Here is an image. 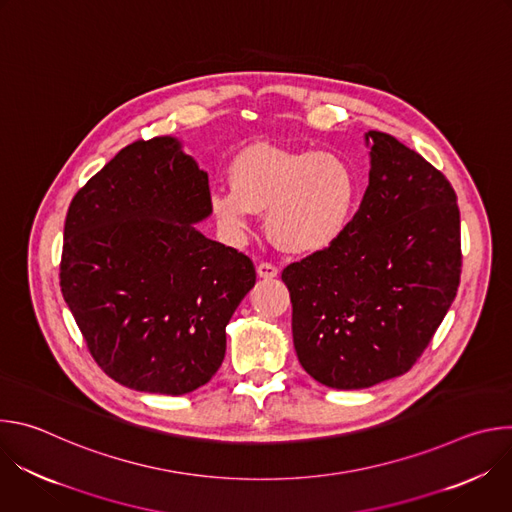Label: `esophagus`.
<instances>
[{"instance_id": "34e87169", "label": "esophagus", "mask_w": 512, "mask_h": 512, "mask_svg": "<svg viewBox=\"0 0 512 512\" xmlns=\"http://www.w3.org/2000/svg\"><path fill=\"white\" fill-rule=\"evenodd\" d=\"M277 273H279V269L273 263L265 261V263L257 265V275L263 279H273V277H277Z\"/></svg>"}]
</instances>
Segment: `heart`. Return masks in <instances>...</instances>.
I'll return each mask as SVG.
<instances>
[{"mask_svg":"<svg viewBox=\"0 0 512 512\" xmlns=\"http://www.w3.org/2000/svg\"><path fill=\"white\" fill-rule=\"evenodd\" d=\"M231 188L210 192V210L229 231L245 233L251 212H267V231L287 253L330 247L354 214L352 168L330 152H289L257 143L229 166Z\"/></svg>","mask_w":512,"mask_h":512,"instance_id":"1","label":"heart"}]
</instances>
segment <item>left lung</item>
Here are the masks:
<instances>
[{"label":"left lung","instance_id":"1","mask_svg":"<svg viewBox=\"0 0 512 512\" xmlns=\"http://www.w3.org/2000/svg\"><path fill=\"white\" fill-rule=\"evenodd\" d=\"M369 186L330 247L283 269L304 371L332 389L407 373L448 314L462 273L448 178L383 131L364 133Z\"/></svg>","mask_w":512,"mask_h":512}]
</instances>
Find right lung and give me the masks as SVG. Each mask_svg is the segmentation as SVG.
I'll return each mask as SVG.
<instances>
[{"label": "right lung", "instance_id": "right-lung-1", "mask_svg": "<svg viewBox=\"0 0 512 512\" xmlns=\"http://www.w3.org/2000/svg\"><path fill=\"white\" fill-rule=\"evenodd\" d=\"M210 212L208 174L170 135L133 141L72 198L62 298L119 385L184 395L223 364L255 267L194 227Z\"/></svg>", "mask_w": 512, "mask_h": 512}]
</instances>
